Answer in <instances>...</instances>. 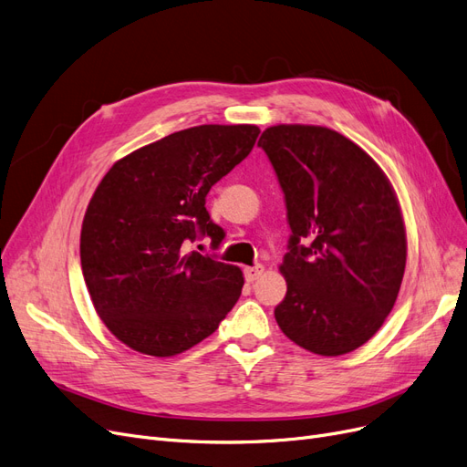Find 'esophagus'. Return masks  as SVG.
<instances>
[{"mask_svg":"<svg viewBox=\"0 0 467 467\" xmlns=\"http://www.w3.org/2000/svg\"><path fill=\"white\" fill-rule=\"evenodd\" d=\"M264 275V265H254V267H246L244 269V277L248 283H254L257 281Z\"/></svg>","mask_w":467,"mask_h":467,"instance_id":"34e87169","label":"esophagus"}]
</instances>
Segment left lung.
<instances>
[{"mask_svg":"<svg viewBox=\"0 0 467 467\" xmlns=\"http://www.w3.org/2000/svg\"><path fill=\"white\" fill-rule=\"evenodd\" d=\"M257 146L277 172L292 233L275 319L309 352L348 354L381 329L402 285L408 246L392 184L327 127L275 125Z\"/></svg>","mask_w":467,"mask_h":467,"instance_id":"left-lung-1","label":"left lung"}]
</instances>
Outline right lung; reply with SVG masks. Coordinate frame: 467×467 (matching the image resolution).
<instances>
[{
  "mask_svg": "<svg viewBox=\"0 0 467 467\" xmlns=\"http://www.w3.org/2000/svg\"><path fill=\"white\" fill-rule=\"evenodd\" d=\"M255 125H200L119 160L84 213L80 265L99 319L129 348L177 356L215 333L243 292L236 265L186 252L224 231L205 196L252 151Z\"/></svg>",
  "mask_w": 467,
  "mask_h": 467,
  "instance_id": "1",
  "label": "right lung"
}]
</instances>
